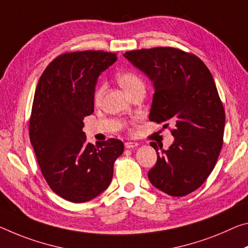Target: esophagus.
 I'll list each match as a JSON object with an SVG mask.
<instances>
[{
  "label": "esophagus",
  "instance_id": "34e87169",
  "mask_svg": "<svg viewBox=\"0 0 248 248\" xmlns=\"http://www.w3.org/2000/svg\"><path fill=\"white\" fill-rule=\"evenodd\" d=\"M138 143L137 142H132V141H128V142H125L124 143V147L127 148V149H131V148H136V147H138Z\"/></svg>",
  "mask_w": 248,
  "mask_h": 248
}]
</instances>
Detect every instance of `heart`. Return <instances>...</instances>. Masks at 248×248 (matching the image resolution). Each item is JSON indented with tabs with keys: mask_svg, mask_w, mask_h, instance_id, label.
Returning <instances> with one entry per match:
<instances>
[{
	"mask_svg": "<svg viewBox=\"0 0 248 248\" xmlns=\"http://www.w3.org/2000/svg\"><path fill=\"white\" fill-rule=\"evenodd\" d=\"M117 80L119 84L123 86V88L127 92L129 95H132L133 93L139 89H144V82L138 74L132 72V70H124L117 74ZM106 90V84L101 82L100 85L97 86L93 93V101L96 104H100L103 99L104 93Z\"/></svg>",
	"mask_w": 248,
	"mask_h": 248,
	"instance_id": "obj_1",
	"label": "heart"
}]
</instances>
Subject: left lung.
I'll list each match as a JSON object with an SVG mask.
<instances>
[{
  "instance_id": "1",
  "label": "left lung",
  "mask_w": 248,
  "mask_h": 248,
  "mask_svg": "<svg viewBox=\"0 0 248 248\" xmlns=\"http://www.w3.org/2000/svg\"><path fill=\"white\" fill-rule=\"evenodd\" d=\"M124 56L155 85L149 119L166 128L174 124V142L168 150L150 143L158 160L148 178L171 196L190 194L213 171L223 144L225 111L213 76L196 55L174 47L136 49Z\"/></svg>"
}]
</instances>
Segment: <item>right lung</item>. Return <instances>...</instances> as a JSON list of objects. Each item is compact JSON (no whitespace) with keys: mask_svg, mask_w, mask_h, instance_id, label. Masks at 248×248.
<instances>
[{"mask_svg":"<svg viewBox=\"0 0 248 248\" xmlns=\"http://www.w3.org/2000/svg\"><path fill=\"white\" fill-rule=\"evenodd\" d=\"M117 61L116 53L61 54L43 72L30 117V139L49 187L73 203L87 202L109 186L123 141H86L84 118L93 112L97 78Z\"/></svg>","mask_w":248,"mask_h":248,"instance_id":"add662e5","label":"right lung"}]
</instances>
